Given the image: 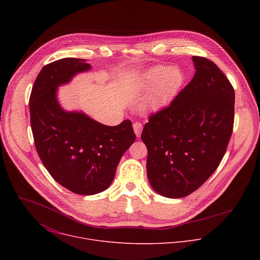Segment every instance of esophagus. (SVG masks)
I'll return each instance as SVG.
<instances>
[{
    "label": "esophagus",
    "instance_id": "1",
    "mask_svg": "<svg viewBox=\"0 0 260 260\" xmlns=\"http://www.w3.org/2000/svg\"><path fill=\"white\" fill-rule=\"evenodd\" d=\"M133 127H134V131H135V134L138 138L141 137V133H142V129H143V125L140 123V122H135L133 124Z\"/></svg>",
    "mask_w": 260,
    "mask_h": 260
}]
</instances>
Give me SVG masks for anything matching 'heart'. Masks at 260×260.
Wrapping results in <instances>:
<instances>
[{"label": "heart", "instance_id": "b5f03b06", "mask_svg": "<svg viewBox=\"0 0 260 260\" xmlns=\"http://www.w3.org/2000/svg\"><path fill=\"white\" fill-rule=\"evenodd\" d=\"M181 80L182 74L177 68L154 67L148 70L144 74L140 88L146 90L151 87V89L143 102V108L150 112L162 108Z\"/></svg>", "mask_w": 260, "mask_h": 260}]
</instances>
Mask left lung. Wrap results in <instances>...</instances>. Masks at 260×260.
I'll return each mask as SVG.
<instances>
[{"mask_svg":"<svg viewBox=\"0 0 260 260\" xmlns=\"http://www.w3.org/2000/svg\"><path fill=\"white\" fill-rule=\"evenodd\" d=\"M196 73L142 132L151 187L169 199L196 191L216 171L232 137L235 90L210 59L192 56Z\"/></svg>","mask_w":260,"mask_h":260,"instance_id":"8db88e82","label":"left lung"}]
</instances>
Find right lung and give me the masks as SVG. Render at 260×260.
<instances>
[{"label": "right lung", "mask_w": 260, "mask_h": 260, "mask_svg": "<svg viewBox=\"0 0 260 260\" xmlns=\"http://www.w3.org/2000/svg\"><path fill=\"white\" fill-rule=\"evenodd\" d=\"M90 69L81 58L50 62L42 68L29 96L37 152L57 183L81 196L96 194L110 186L122 155L136 140L129 120L108 126L59 105L58 86Z\"/></svg>", "instance_id": "obj_1"}]
</instances>
